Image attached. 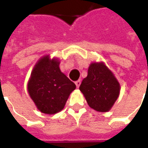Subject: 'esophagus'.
<instances>
[{"label":"esophagus","mask_w":148,"mask_h":148,"mask_svg":"<svg viewBox=\"0 0 148 148\" xmlns=\"http://www.w3.org/2000/svg\"><path fill=\"white\" fill-rule=\"evenodd\" d=\"M81 83H82V82H81L80 80H78V81H77V82H75V84H76V86H77V88H79V86H80V85H81Z\"/></svg>","instance_id":"obj_1"}]
</instances>
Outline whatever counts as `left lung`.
Masks as SVG:
<instances>
[{"mask_svg":"<svg viewBox=\"0 0 148 148\" xmlns=\"http://www.w3.org/2000/svg\"><path fill=\"white\" fill-rule=\"evenodd\" d=\"M79 89L91 109L105 113L119 98L120 84L104 62H92Z\"/></svg>","mask_w":148,"mask_h":148,"instance_id":"left-lung-1","label":"left lung"}]
</instances>
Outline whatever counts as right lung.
Returning a JSON list of instances; mask_svg holds the SVG:
<instances>
[{"mask_svg":"<svg viewBox=\"0 0 148 148\" xmlns=\"http://www.w3.org/2000/svg\"><path fill=\"white\" fill-rule=\"evenodd\" d=\"M60 60L44 55L34 65L27 90L40 112L54 114L63 110L76 85L60 70Z\"/></svg>","mask_w":148,"mask_h":148,"instance_id":"1","label":"right lung"}]
</instances>
